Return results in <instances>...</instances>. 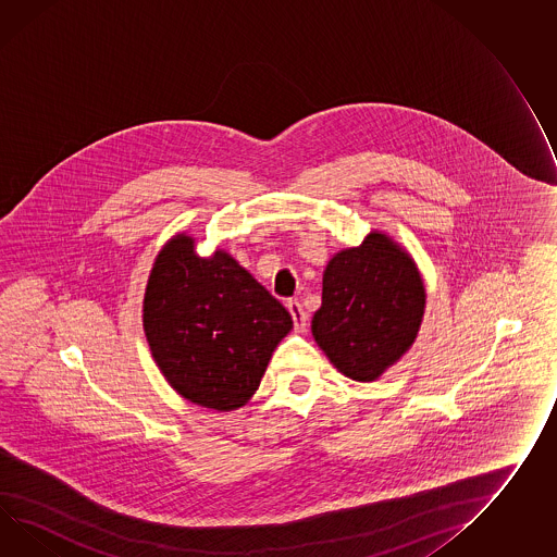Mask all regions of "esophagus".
<instances>
[{"mask_svg":"<svg viewBox=\"0 0 557 557\" xmlns=\"http://www.w3.org/2000/svg\"><path fill=\"white\" fill-rule=\"evenodd\" d=\"M287 310H289L292 318H294L296 332H306V327H308V313L304 312V308H301L298 299H289L287 301Z\"/></svg>","mask_w":557,"mask_h":557,"instance_id":"1","label":"esophagus"}]
</instances>
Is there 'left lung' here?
<instances>
[{
	"label": "left lung",
	"mask_w": 557,
	"mask_h": 557,
	"mask_svg": "<svg viewBox=\"0 0 557 557\" xmlns=\"http://www.w3.org/2000/svg\"><path fill=\"white\" fill-rule=\"evenodd\" d=\"M419 268L398 244L372 231L327 261L312 334L348 379L372 382L407 352L424 313Z\"/></svg>",
	"instance_id": "8db88e82"
}]
</instances>
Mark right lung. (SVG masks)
<instances>
[{"label": "right lung", "mask_w": 557, "mask_h": 557, "mask_svg": "<svg viewBox=\"0 0 557 557\" xmlns=\"http://www.w3.org/2000/svg\"><path fill=\"white\" fill-rule=\"evenodd\" d=\"M143 326L157 367L183 398L233 410L256 394L294 322L227 251L199 258L195 239L178 233L150 270Z\"/></svg>", "instance_id": "obj_1"}]
</instances>
